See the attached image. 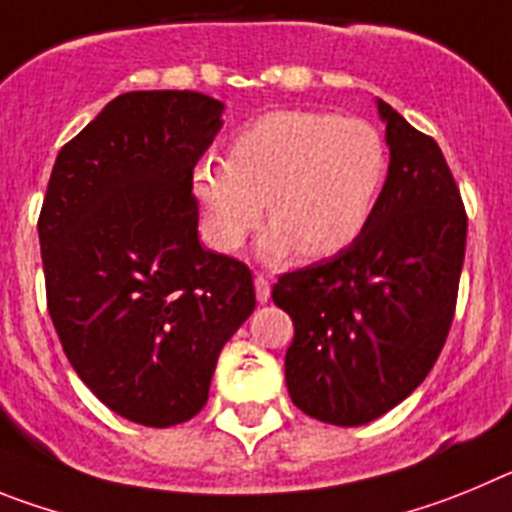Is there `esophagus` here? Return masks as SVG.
<instances>
[{"instance_id": "esophagus-1", "label": "esophagus", "mask_w": 512, "mask_h": 512, "mask_svg": "<svg viewBox=\"0 0 512 512\" xmlns=\"http://www.w3.org/2000/svg\"><path fill=\"white\" fill-rule=\"evenodd\" d=\"M255 296L260 303L270 301V280L265 275H257L255 278Z\"/></svg>"}]
</instances>
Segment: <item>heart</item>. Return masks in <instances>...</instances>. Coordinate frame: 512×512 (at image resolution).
Instances as JSON below:
<instances>
[{"mask_svg": "<svg viewBox=\"0 0 512 512\" xmlns=\"http://www.w3.org/2000/svg\"><path fill=\"white\" fill-rule=\"evenodd\" d=\"M385 176L388 150L370 122L278 109L239 130L227 160L204 155L193 165L191 193L214 250L242 247L265 204L273 227L262 255L324 260L362 234Z\"/></svg>", "mask_w": 512, "mask_h": 512, "instance_id": "1", "label": "heart"}]
</instances>
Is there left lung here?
<instances>
[{
    "mask_svg": "<svg viewBox=\"0 0 512 512\" xmlns=\"http://www.w3.org/2000/svg\"><path fill=\"white\" fill-rule=\"evenodd\" d=\"M390 147L370 222L347 250L280 275L293 319L285 385L306 416L362 426L426 380L449 334L467 214L441 147L377 99Z\"/></svg>",
    "mask_w": 512,
    "mask_h": 512,
    "instance_id": "8db88e82",
    "label": "left lung"
}]
</instances>
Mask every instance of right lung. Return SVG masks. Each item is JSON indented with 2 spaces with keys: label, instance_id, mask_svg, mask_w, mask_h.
<instances>
[{
  "label": "right lung",
  "instance_id": "add662e5",
  "mask_svg": "<svg viewBox=\"0 0 512 512\" xmlns=\"http://www.w3.org/2000/svg\"><path fill=\"white\" fill-rule=\"evenodd\" d=\"M222 114L196 91L117 96L63 145L40 211L63 352L101 403L142 426L204 408L219 352L255 311L250 267L199 242L191 170Z\"/></svg>",
  "mask_w": 512,
  "mask_h": 512
}]
</instances>
